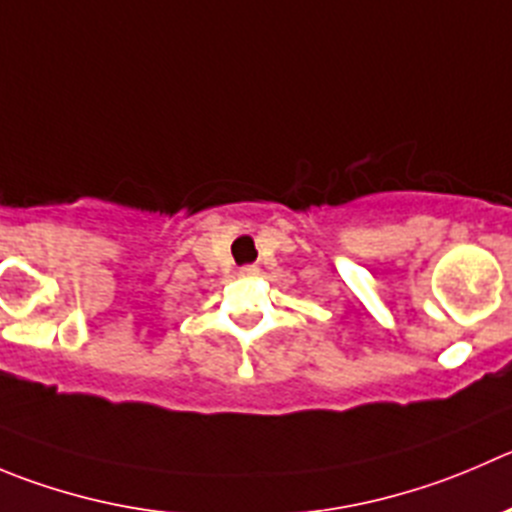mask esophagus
<instances>
[{
	"label": "esophagus",
	"mask_w": 512,
	"mask_h": 512,
	"mask_svg": "<svg viewBox=\"0 0 512 512\" xmlns=\"http://www.w3.org/2000/svg\"><path fill=\"white\" fill-rule=\"evenodd\" d=\"M238 274H241V276H256V274H259V266L246 264V266H241V271H238Z\"/></svg>",
	"instance_id": "obj_1"
}]
</instances>
